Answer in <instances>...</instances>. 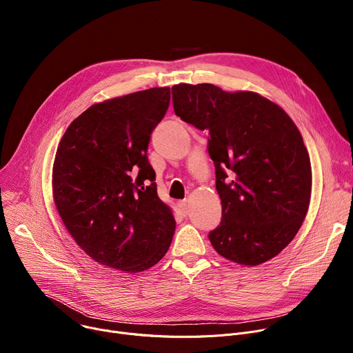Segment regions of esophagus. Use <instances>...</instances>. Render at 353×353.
Here are the masks:
<instances>
[{"label":"esophagus","mask_w":353,"mask_h":353,"mask_svg":"<svg viewBox=\"0 0 353 353\" xmlns=\"http://www.w3.org/2000/svg\"><path fill=\"white\" fill-rule=\"evenodd\" d=\"M179 210H180L181 215H184V216L188 214V204H187V201H180V203H179Z\"/></svg>","instance_id":"1"}]
</instances>
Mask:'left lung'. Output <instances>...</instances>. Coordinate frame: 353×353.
Here are the masks:
<instances>
[{
	"instance_id": "left-lung-1",
	"label": "left lung",
	"mask_w": 353,
	"mask_h": 353,
	"mask_svg": "<svg viewBox=\"0 0 353 353\" xmlns=\"http://www.w3.org/2000/svg\"><path fill=\"white\" fill-rule=\"evenodd\" d=\"M176 116L208 131L222 219L208 237L237 264L260 265L293 240L312 194L309 152L290 117L254 92L212 83L172 88Z\"/></svg>"
}]
</instances>
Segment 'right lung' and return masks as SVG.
Listing matches in <instances>:
<instances>
[{
  "label": "right lung",
  "instance_id": "right-lung-1",
  "mask_svg": "<svg viewBox=\"0 0 353 353\" xmlns=\"http://www.w3.org/2000/svg\"><path fill=\"white\" fill-rule=\"evenodd\" d=\"M170 88H150L90 106L59 145L53 166L57 211L96 263L141 272L162 260L176 221L148 161L150 134L165 117Z\"/></svg>",
  "mask_w": 353,
  "mask_h": 353
}]
</instances>
